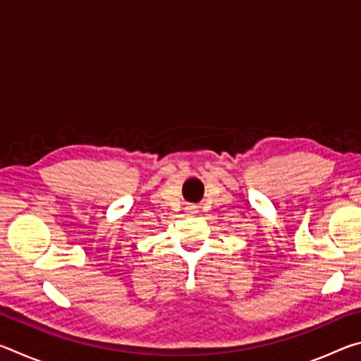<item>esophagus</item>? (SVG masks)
Listing matches in <instances>:
<instances>
[{
    "mask_svg": "<svg viewBox=\"0 0 361 361\" xmlns=\"http://www.w3.org/2000/svg\"><path fill=\"white\" fill-rule=\"evenodd\" d=\"M189 210H194V209H189Z\"/></svg>",
    "mask_w": 361,
    "mask_h": 361,
    "instance_id": "1",
    "label": "esophagus"
}]
</instances>
